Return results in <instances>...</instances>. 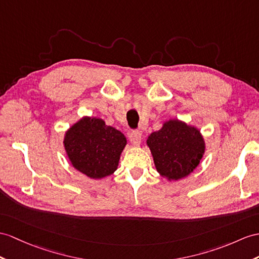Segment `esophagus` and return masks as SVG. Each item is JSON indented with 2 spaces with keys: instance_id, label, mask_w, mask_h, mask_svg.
<instances>
[{
  "instance_id": "34e87169",
  "label": "esophagus",
  "mask_w": 259,
  "mask_h": 259,
  "mask_svg": "<svg viewBox=\"0 0 259 259\" xmlns=\"http://www.w3.org/2000/svg\"><path fill=\"white\" fill-rule=\"evenodd\" d=\"M130 141L132 143V145H134V146H140L141 141H142V133L138 131H133L132 133L130 134Z\"/></svg>"
}]
</instances>
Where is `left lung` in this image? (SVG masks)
<instances>
[{"label":"left lung","instance_id":"1","mask_svg":"<svg viewBox=\"0 0 259 259\" xmlns=\"http://www.w3.org/2000/svg\"><path fill=\"white\" fill-rule=\"evenodd\" d=\"M157 171L168 181L188 177L200 165L205 153L203 135L195 126L170 118L146 141Z\"/></svg>","mask_w":259,"mask_h":259}]
</instances>
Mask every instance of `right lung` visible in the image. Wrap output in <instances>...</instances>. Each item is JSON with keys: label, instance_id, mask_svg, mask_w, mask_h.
Here are the masks:
<instances>
[{"label": "right lung", "instance_id": "obj_1", "mask_svg": "<svg viewBox=\"0 0 259 259\" xmlns=\"http://www.w3.org/2000/svg\"><path fill=\"white\" fill-rule=\"evenodd\" d=\"M126 144L122 132L96 116H82L64 137L71 166L91 179H102L115 172Z\"/></svg>", "mask_w": 259, "mask_h": 259}]
</instances>
